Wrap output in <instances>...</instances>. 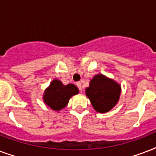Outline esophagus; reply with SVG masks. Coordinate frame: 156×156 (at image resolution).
<instances>
[{
	"instance_id": "34e87169",
	"label": "esophagus",
	"mask_w": 156,
	"mask_h": 156,
	"mask_svg": "<svg viewBox=\"0 0 156 156\" xmlns=\"http://www.w3.org/2000/svg\"><path fill=\"white\" fill-rule=\"evenodd\" d=\"M76 85H77V87H78V89H79V90H80V91H82V90H83V87H82V83H81L80 82H78V83H76Z\"/></svg>"
}]
</instances>
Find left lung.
Wrapping results in <instances>:
<instances>
[{
    "label": "left lung",
    "instance_id": "obj_1",
    "mask_svg": "<svg viewBox=\"0 0 156 156\" xmlns=\"http://www.w3.org/2000/svg\"><path fill=\"white\" fill-rule=\"evenodd\" d=\"M121 91L120 84L99 73L90 80V85L86 89V95L89 98L95 111L104 113L117 104Z\"/></svg>",
    "mask_w": 156,
    "mask_h": 156
}]
</instances>
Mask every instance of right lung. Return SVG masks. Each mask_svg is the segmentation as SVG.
Here are the masks:
<instances>
[{"instance_id":"obj_1","label":"right lung","mask_w":156,"mask_h":156,"mask_svg":"<svg viewBox=\"0 0 156 156\" xmlns=\"http://www.w3.org/2000/svg\"><path fill=\"white\" fill-rule=\"evenodd\" d=\"M77 94H78V89L75 85H63L61 81L54 79L45 90L43 99L50 108L60 111L68 104L69 99Z\"/></svg>"}]
</instances>
